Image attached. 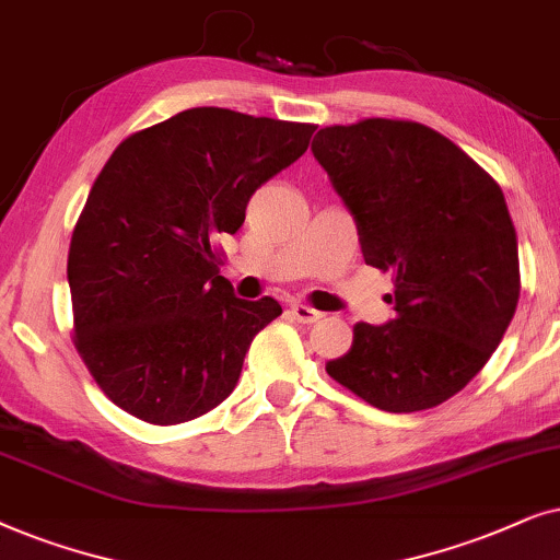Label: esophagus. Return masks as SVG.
Listing matches in <instances>:
<instances>
[{
  "instance_id": "1",
  "label": "esophagus",
  "mask_w": 560,
  "mask_h": 560,
  "mask_svg": "<svg viewBox=\"0 0 560 560\" xmlns=\"http://www.w3.org/2000/svg\"><path fill=\"white\" fill-rule=\"evenodd\" d=\"M292 317L296 319V323H302V325H312V323H317V319H323V312H317V310H312V307H307V304H292Z\"/></svg>"
}]
</instances>
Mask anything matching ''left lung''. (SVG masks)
<instances>
[{
	"label": "left lung",
	"mask_w": 560,
	"mask_h": 560,
	"mask_svg": "<svg viewBox=\"0 0 560 560\" xmlns=\"http://www.w3.org/2000/svg\"><path fill=\"white\" fill-rule=\"evenodd\" d=\"M312 153L355 222L369 266L394 273V317L358 323L327 374L384 412L443 405L483 369L520 300L517 233L499 184L407 119L332 125Z\"/></svg>",
	"instance_id": "left-lung-1"
}]
</instances>
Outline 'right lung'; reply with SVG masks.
Returning <instances> with one entry per match:
<instances>
[{"label":"right lung","mask_w":560,"mask_h":560,"mask_svg":"<svg viewBox=\"0 0 560 560\" xmlns=\"http://www.w3.org/2000/svg\"><path fill=\"white\" fill-rule=\"evenodd\" d=\"M315 125L194 107L117 145L71 237L77 348L138 420L178 424L233 394L281 304L235 296L212 241L253 191L307 151Z\"/></svg>","instance_id":"add662e5"}]
</instances>
